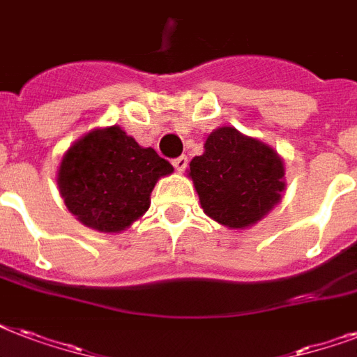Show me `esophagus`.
Returning <instances> with one entry per match:
<instances>
[{
  "mask_svg": "<svg viewBox=\"0 0 357 357\" xmlns=\"http://www.w3.org/2000/svg\"><path fill=\"white\" fill-rule=\"evenodd\" d=\"M172 165H174V168L178 170V172H183L185 168H187V165H189V159H187V157H185V155L176 157V159H174V161H172Z\"/></svg>",
  "mask_w": 357,
  "mask_h": 357,
  "instance_id": "34e87169",
  "label": "esophagus"
}]
</instances>
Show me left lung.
<instances>
[{
  "label": "left lung",
  "instance_id": "8db88e82",
  "mask_svg": "<svg viewBox=\"0 0 357 357\" xmlns=\"http://www.w3.org/2000/svg\"><path fill=\"white\" fill-rule=\"evenodd\" d=\"M204 155L190 161L189 176L202 209L228 228H248L282 198L283 161L259 140L220 128L206 140Z\"/></svg>",
  "mask_w": 357,
  "mask_h": 357
}]
</instances>
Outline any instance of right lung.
Here are the masks:
<instances>
[{
	"instance_id": "obj_1",
	"label": "right lung",
	"mask_w": 357,
	"mask_h": 357,
	"mask_svg": "<svg viewBox=\"0 0 357 357\" xmlns=\"http://www.w3.org/2000/svg\"><path fill=\"white\" fill-rule=\"evenodd\" d=\"M172 165L119 126L96 129L63 157L59 190L72 215L98 231H122L150 207L157 179Z\"/></svg>"
}]
</instances>
